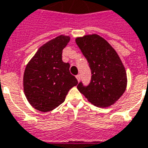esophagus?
Here are the masks:
<instances>
[{"instance_id":"34e87169","label":"esophagus","mask_w":148,"mask_h":148,"mask_svg":"<svg viewBox=\"0 0 148 148\" xmlns=\"http://www.w3.org/2000/svg\"><path fill=\"white\" fill-rule=\"evenodd\" d=\"M75 77H76V79H77V80H78L79 82L80 81V77H81V76H80V75H79V74L75 75Z\"/></svg>"}]
</instances>
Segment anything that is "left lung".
Returning <instances> with one entry per match:
<instances>
[{
  "mask_svg": "<svg viewBox=\"0 0 148 148\" xmlns=\"http://www.w3.org/2000/svg\"><path fill=\"white\" fill-rule=\"evenodd\" d=\"M75 42L88 62L91 72L90 82L77 86L93 105L108 107L117 101L125 92L127 75L125 67L115 49L98 34L76 38Z\"/></svg>",
  "mask_w": 148,
  "mask_h": 148,
  "instance_id": "8db88e82",
  "label": "left lung"
}]
</instances>
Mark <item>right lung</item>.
<instances>
[{
  "mask_svg": "<svg viewBox=\"0 0 148 148\" xmlns=\"http://www.w3.org/2000/svg\"><path fill=\"white\" fill-rule=\"evenodd\" d=\"M70 40L60 35L41 46L26 66L23 90L29 103L42 112L57 108L69 90L78 84L69 72L70 64L62 61V51Z\"/></svg>",
  "mask_w": 148,
  "mask_h": 148,
  "instance_id": "1",
  "label": "right lung"
}]
</instances>
